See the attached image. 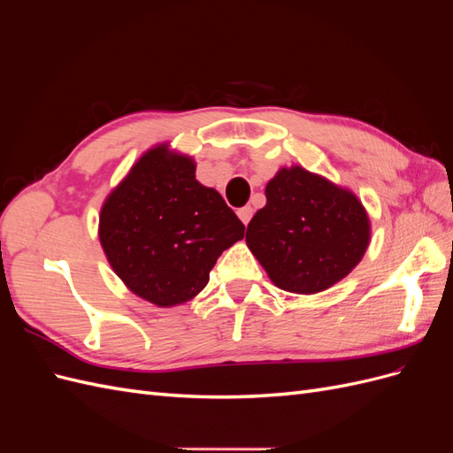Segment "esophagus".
Wrapping results in <instances>:
<instances>
[{"label": "esophagus", "mask_w": 453, "mask_h": 453, "mask_svg": "<svg viewBox=\"0 0 453 453\" xmlns=\"http://www.w3.org/2000/svg\"><path fill=\"white\" fill-rule=\"evenodd\" d=\"M238 217L242 219L243 225H248L251 221V217H253V208H251V205H245V208H240L238 210Z\"/></svg>", "instance_id": "esophagus-1"}]
</instances>
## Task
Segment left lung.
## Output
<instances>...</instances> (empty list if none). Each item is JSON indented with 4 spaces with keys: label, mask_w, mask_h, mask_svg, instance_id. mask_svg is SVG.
Here are the masks:
<instances>
[{
    "label": "left lung",
    "mask_w": 453,
    "mask_h": 453,
    "mask_svg": "<svg viewBox=\"0 0 453 453\" xmlns=\"http://www.w3.org/2000/svg\"><path fill=\"white\" fill-rule=\"evenodd\" d=\"M265 193L266 205L253 215L245 242L273 285L321 293L361 263L370 219L351 190L291 166L273 175Z\"/></svg>",
    "instance_id": "left-lung-1"
}]
</instances>
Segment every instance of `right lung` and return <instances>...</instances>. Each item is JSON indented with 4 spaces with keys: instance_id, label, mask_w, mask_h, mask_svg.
Instances as JSON below:
<instances>
[{
    "instance_id": "add662e5",
    "label": "right lung",
    "mask_w": 453,
    "mask_h": 453,
    "mask_svg": "<svg viewBox=\"0 0 453 453\" xmlns=\"http://www.w3.org/2000/svg\"><path fill=\"white\" fill-rule=\"evenodd\" d=\"M195 172L193 158L157 145L100 211L98 236L109 265L134 295L158 308L195 298L219 255L243 238L236 213Z\"/></svg>"
}]
</instances>
